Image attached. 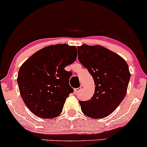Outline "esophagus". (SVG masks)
Wrapping results in <instances>:
<instances>
[{
	"mask_svg": "<svg viewBox=\"0 0 147 147\" xmlns=\"http://www.w3.org/2000/svg\"><path fill=\"white\" fill-rule=\"evenodd\" d=\"M81 90H82V87H79L78 88H75V90H74V92H75V94H77L78 92H80Z\"/></svg>",
	"mask_w": 147,
	"mask_h": 147,
	"instance_id": "esophagus-1",
	"label": "esophagus"
}]
</instances>
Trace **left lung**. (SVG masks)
I'll return each mask as SVG.
<instances>
[{
  "label": "left lung",
  "mask_w": 147,
  "mask_h": 147,
  "mask_svg": "<svg viewBox=\"0 0 147 147\" xmlns=\"http://www.w3.org/2000/svg\"><path fill=\"white\" fill-rule=\"evenodd\" d=\"M78 59L93 77L95 92L90 99L79 101L83 113L99 119L117 109L126 94L131 75L125 60L100 45L77 47Z\"/></svg>",
  "instance_id": "obj_1"
}]
</instances>
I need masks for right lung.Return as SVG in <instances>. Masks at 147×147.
Returning <instances> with one entry per match:
<instances>
[{
	"label": "right lung",
	"instance_id": "add662e5",
	"mask_svg": "<svg viewBox=\"0 0 147 147\" xmlns=\"http://www.w3.org/2000/svg\"><path fill=\"white\" fill-rule=\"evenodd\" d=\"M75 46L50 45L34 54L21 65L17 83L23 102L35 115L52 119L62 112L73 88L69 84L72 72L65 67L77 59Z\"/></svg>",
	"mask_w": 147,
	"mask_h": 147
}]
</instances>
